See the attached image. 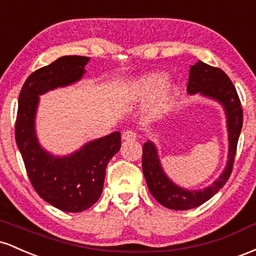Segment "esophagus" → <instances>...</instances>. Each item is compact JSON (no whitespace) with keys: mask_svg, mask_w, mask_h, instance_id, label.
<instances>
[{"mask_svg":"<svg viewBox=\"0 0 256 256\" xmlns=\"http://www.w3.org/2000/svg\"><path fill=\"white\" fill-rule=\"evenodd\" d=\"M122 138H123V140H136V132H133V130H126V132H123V134H122Z\"/></svg>","mask_w":256,"mask_h":256,"instance_id":"obj_1","label":"esophagus"}]
</instances>
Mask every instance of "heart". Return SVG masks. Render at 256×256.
Segmentation results:
<instances>
[{"instance_id":"heart-1","label":"heart","mask_w":256,"mask_h":256,"mask_svg":"<svg viewBox=\"0 0 256 256\" xmlns=\"http://www.w3.org/2000/svg\"><path fill=\"white\" fill-rule=\"evenodd\" d=\"M166 80V77L162 74H152L142 77V78L138 80L130 86L129 96L133 98V99H145V98L151 96L152 94L156 93L157 90L163 87ZM172 93H173L172 88H166L162 92V94H160L156 104H154V112H160V111L166 110V105H168L169 100L172 98Z\"/></svg>"}]
</instances>
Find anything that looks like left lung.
Listing matches in <instances>:
<instances>
[{"label": "left lung", "mask_w": 256, "mask_h": 256, "mask_svg": "<svg viewBox=\"0 0 256 256\" xmlns=\"http://www.w3.org/2000/svg\"><path fill=\"white\" fill-rule=\"evenodd\" d=\"M188 93H200L222 104L228 116V162L219 179L204 190L188 191L179 188L166 178L157 157V150L151 142L144 144L142 172L151 194L163 206L174 210H188L203 204L225 185L234 169L238 138L243 126V108L234 83L219 68L203 62L192 65L188 74Z\"/></svg>", "instance_id": "1"}]
</instances>
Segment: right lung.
<instances>
[{
  "mask_svg": "<svg viewBox=\"0 0 256 256\" xmlns=\"http://www.w3.org/2000/svg\"><path fill=\"white\" fill-rule=\"evenodd\" d=\"M88 56H65L28 77L19 94L16 142L31 185L38 196L60 210L78 213L99 200L106 166L120 148V133L88 142L68 157H54L37 142L35 114L38 96L81 80Z\"/></svg>",
  "mask_w": 256,
  "mask_h": 256,
  "instance_id": "right-lung-1",
  "label": "right lung"
}]
</instances>
